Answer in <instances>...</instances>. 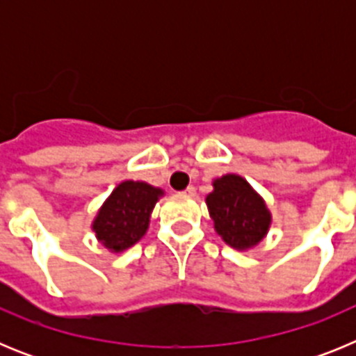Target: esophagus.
<instances>
[{"label": "esophagus", "mask_w": 356, "mask_h": 356, "mask_svg": "<svg viewBox=\"0 0 356 356\" xmlns=\"http://www.w3.org/2000/svg\"><path fill=\"white\" fill-rule=\"evenodd\" d=\"M184 194H185V196H196V187L188 185V187L184 191Z\"/></svg>", "instance_id": "obj_1"}]
</instances>
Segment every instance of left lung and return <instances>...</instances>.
<instances>
[{
  "label": "left lung",
  "mask_w": 356,
  "mask_h": 356,
  "mask_svg": "<svg viewBox=\"0 0 356 356\" xmlns=\"http://www.w3.org/2000/svg\"><path fill=\"white\" fill-rule=\"evenodd\" d=\"M207 207L216 232L235 250L257 246L271 226V212L266 201L238 175H225L213 180Z\"/></svg>",
  "instance_id": "left-lung-1"
}]
</instances>
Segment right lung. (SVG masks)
<instances>
[{"instance_id":"obj_1","label":"right lung","mask_w":356,"mask_h":356,"mask_svg":"<svg viewBox=\"0 0 356 356\" xmlns=\"http://www.w3.org/2000/svg\"><path fill=\"white\" fill-rule=\"evenodd\" d=\"M160 196H163L162 188L146 181L127 180L119 184L92 222L97 241L112 253L134 246L146 234L149 216Z\"/></svg>"}]
</instances>
